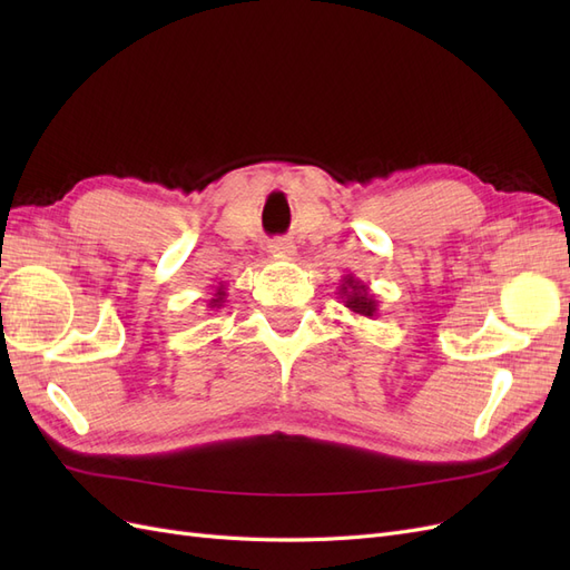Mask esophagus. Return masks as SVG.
<instances>
[{
	"instance_id": "obj_1",
	"label": "esophagus",
	"mask_w": 570,
	"mask_h": 570,
	"mask_svg": "<svg viewBox=\"0 0 570 570\" xmlns=\"http://www.w3.org/2000/svg\"><path fill=\"white\" fill-rule=\"evenodd\" d=\"M268 247H271V254H273V256H281V258L295 256V245H292L289 239H273V243H271Z\"/></svg>"
}]
</instances>
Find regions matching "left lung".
<instances>
[{"mask_svg": "<svg viewBox=\"0 0 570 570\" xmlns=\"http://www.w3.org/2000/svg\"><path fill=\"white\" fill-rule=\"evenodd\" d=\"M337 295L352 314L364 316V318L377 316V299L371 292V287L366 283H361L358 278H354L352 273L342 278V283L337 287Z\"/></svg>", "mask_w": 570, "mask_h": 570, "instance_id": "1", "label": "left lung"}]
</instances>
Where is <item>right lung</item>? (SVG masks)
<instances>
[{
  "label": "right lung",
  "mask_w": 570,
  "mask_h": 570,
  "mask_svg": "<svg viewBox=\"0 0 570 570\" xmlns=\"http://www.w3.org/2000/svg\"><path fill=\"white\" fill-rule=\"evenodd\" d=\"M226 283H218L214 297L209 299V304H206V308H212V312H218V308L223 306V302H226Z\"/></svg>",
  "instance_id": "add662e5"
}]
</instances>
